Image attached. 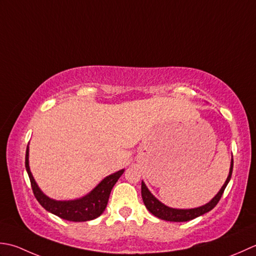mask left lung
I'll use <instances>...</instances> for the list:
<instances>
[{
    "mask_svg": "<svg viewBox=\"0 0 256 256\" xmlns=\"http://www.w3.org/2000/svg\"><path fill=\"white\" fill-rule=\"evenodd\" d=\"M232 171H233V159L231 160L230 172H228L226 181L224 182V184L222 186L220 191L218 192V194L213 198L210 202H208L206 204L202 206L194 208H174L166 206L164 204V203H161L157 198H154V194H151V192L148 190L147 186H146L144 182L142 181V196L144 203L150 213H152L154 216L161 218V220H166L170 222H186V221L194 220V218L204 214V213L208 211H211L212 208L218 204V202L220 201L224 190H226L228 181L231 179Z\"/></svg>",
    "mask_w": 256,
    "mask_h": 256,
    "instance_id": "obj_1",
    "label": "left lung"
}]
</instances>
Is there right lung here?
Returning a JSON list of instances; mask_svg holds the SVG:
<instances>
[{
    "label": "right lung",
    "instance_id": "right-lung-1",
    "mask_svg": "<svg viewBox=\"0 0 256 256\" xmlns=\"http://www.w3.org/2000/svg\"><path fill=\"white\" fill-rule=\"evenodd\" d=\"M25 168L30 176V186H32L33 194L36 200L40 202V204L43 206L46 211H48L53 214L64 218L67 221L72 222H85L94 220L98 218L102 213L105 211L107 206L109 196L114 184L124 174V169L119 170L114 174L106 176L94 189L80 199L68 200V201H57L50 199L48 196H45L36 184L32 172L30 170L28 164V146L26 148L25 154Z\"/></svg>",
    "mask_w": 256,
    "mask_h": 256
}]
</instances>
